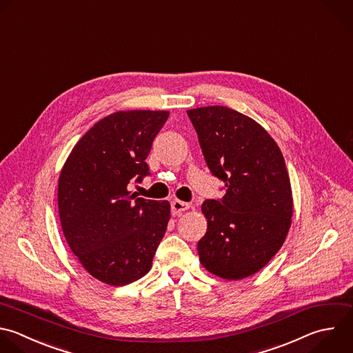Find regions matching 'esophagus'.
<instances>
[{"label": "esophagus", "instance_id": "1", "mask_svg": "<svg viewBox=\"0 0 353 353\" xmlns=\"http://www.w3.org/2000/svg\"><path fill=\"white\" fill-rule=\"evenodd\" d=\"M189 208H190V204H188L185 201H181V200L171 201V211H172L174 215H178V214H181V212H183Z\"/></svg>", "mask_w": 353, "mask_h": 353}]
</instances>
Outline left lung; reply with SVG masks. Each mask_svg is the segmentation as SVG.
Instances as JSON below:
<instances>
[{
    "mask_svg": "<svg viewBox=\"0 0 353 353\" xmlns=\"http://www.w3.org/2000/svg\"><path fill=\"white\" fill-rule=\"evenodd\" d=\"M205 163L223 181L221 200H205L207 232L197 243L201 265L240 280L262 269L283 245L292 216L284 157L255 120L226 106L186 112Z\"/></svg>",
    "mask_w": 353,
    "mask_h": 353,
    "instance_id": "obj_1",
    "label": "left lung"
}]
</instances>
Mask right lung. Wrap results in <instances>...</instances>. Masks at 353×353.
Masks as SVG:
<instances>
[{"label": "right lung", "mask_w": 353, "mask_h": 353, "mask_svg": "<svg viewBox=\"0 0 353 353\" xmlns=\"http://www.w3.org/2000/svg\"><path fill=\"white\" fill-rule=\"evenodd\" d=\"M167 110L116 112L73 148L58 182L61 225L84 269L102 283L125 285L150 268L167 230L170 203L131 194L149 175L146 159Z\"/></svg>", "instance_id": "add662e5"}]
</instances>
